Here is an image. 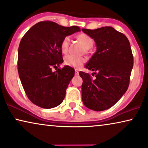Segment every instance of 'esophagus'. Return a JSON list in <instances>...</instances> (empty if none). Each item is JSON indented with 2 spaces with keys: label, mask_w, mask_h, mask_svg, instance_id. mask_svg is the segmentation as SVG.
Here are the masks:
<instances>
[{
  "label": "esophagus",
  "mask_w": 148,
  "mask_h": 148,
  "mask_svg": "<svg viewBox=\"0 0 148 148\" xmlns=\"http://www.w3.org/2000/svg\"><path fill=\"white\" fill-rule=\"evenodd\" d=\"M75 75H79V71L77 69H75Z\"/></svg>",
  "instance_id": "34e87169"
}]
</instances>
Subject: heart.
<instances>
[{
	"instance_id": "1",
	"label": "heart",
	"mask_w": 148,
	"mask_h": 148,
	"mask_svg": "<svg viewBox=\"0 0 148 148\" xmlns=\"http://www.w3.org/2000/svg\"><path fill=\"white\" fill-rule=\"evenodd\" d=\"M77 39L82 42L83 45L86 49L92 48L94 44V40L88 34L82 33L77 36ZM70 44V38L69 36H65L60 42V50L63 54L67 53L69 48ZM86 62V58L85 57H80V56H75L73 55L68 54L64 56V63L65 65L71 66V67L79 69L84 65V64Z\"/></svg>"
}]
</instances>
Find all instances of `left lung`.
Wrapping results in <instances>:
<instances>
[{
	"instance_id": "obj_1",
	"label": "left lung",
	"mask_w": 148,
	"mask_h": 148,
	"mask_svg": "<svg viewBox=\"0 0 148 148\" xmlns=\"http://www.w3.org/2000/svg\"><path fill=\"white\" fill-rule=\"evenodd\" d=\"M94 40L97 50L86 67L90 74L80 71L83 79L82 100L87 108L95 111L110 108L126 92L130 82L133 56L126 36L112 27L82 29Z\"/></svg>"
}]
</instances>
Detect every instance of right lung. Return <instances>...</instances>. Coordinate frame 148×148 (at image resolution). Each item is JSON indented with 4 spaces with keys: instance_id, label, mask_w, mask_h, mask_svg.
I'll return each instance as SVG.
<instances>
[{
    "instance_id": "add662e5",
    "label": "right lung",
    "mask_w": 148,
    "mask_h": 148,
    "mask_svg": "<svg viewBox=\"0 0 148 148\" xmlns=\"http://www.w3.org/2000/svg\"><path fill=\"white\" fill-rule=\"evenodd\" d=\"M77 26L64 27L50 21H40L23 36L18 49L17 69L27 98L36 106L51 108L61 104L66 88L75 75L63 62L60 45L69 35L79 32Z\"/></svg>"
}]
</instances>
